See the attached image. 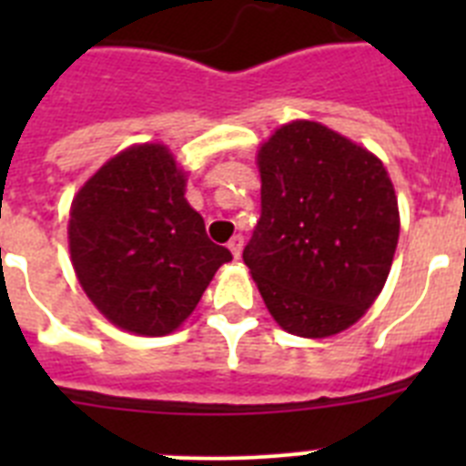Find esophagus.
Here are the masks:
<instances>
[{"label":"esophagus","mask_w":466,"mask_h":466,"mask_svg":"<svg viewBox=\"0 0 466 466\" xmlns=\"http://www.w3.org/2000/svg\"><path fill=\"white\" fill-rule=\"evenodd\" d=\"M242 245H245V238H242V236H233V238H230V240H228V249H230V254H233V258H240Z\"/></svg>","instance_id":"obj_1"}]
</instances>
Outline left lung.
Wrapping results in <instances>:
<instances>
[{
    "label": "left lung",
    "instance_id": "left-lung-1",
    "mask_svg": "<svg viewBox=\"0 0 466 466\" xmlns=\"http://www.w3.org/2000/svg\"><path fill=\"white\" fill-rule=\"evenodd\" d=\"M261 219L242 258L284 331L327 339L385 287L399 208L382 160L315 121L278 127L257 156Z\"/></svg>",
    "mask_w": 466,
    "mask_h": 466
}]
</instances>
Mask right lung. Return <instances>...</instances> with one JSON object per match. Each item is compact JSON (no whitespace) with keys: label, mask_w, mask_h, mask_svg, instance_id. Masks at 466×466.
<instances>
[{"label":"right lung","mask_w":466,"mask_h":466,"mask_svg":"<svg viewBox=\"0 0 466 466\" xmlns=\"http://www.w3.org/2000/svg\"><path fill=\"white\" fill-rule=\"evenodd\" d=\"M187 172L163 144H135L106 160L69 209L74 273L95 308L139 336H166L196 310L230 261L184 198Z\"/></svg>","instance_id":"1"}]
</instances>
